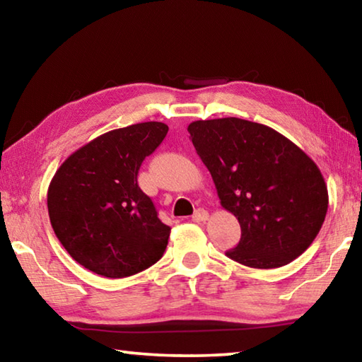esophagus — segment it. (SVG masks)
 I'll use <instances>...</instances> for the list:
<instances>
[{
  "instance_id": "esophagus-1",
  "label": "esophagus",
  "mask_w": 362,
  "mask_h": 362,
  "mask_svg": "<svg viewBox=\"0 0 362 362\" xmlns=\"http://www.w3.org/2000/svg\"><path fill=\"white\" fill-rule=\"evenodd\" d=\"M207 218H209V214H207V211H204V209H196L192 216L193 222H206Z\"/></svg>"
}]
</instances>
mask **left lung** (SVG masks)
<instances>
[{
    "label": "left lung",
    "instance_id": "1",
    "mask_svg": "<svg viewBox=\"0 0 362 362\" xmlns=\"http://www.w3.org/2000/svg\"><path fill=\"white\" fill-rule=\"evenodd\" d=\"M189 139L241 225L226 257L250 268H279L315 241L329 204L313 159L272 127L240 118L193 121Z\"/></svg>",
    "mask_w": 362,
    "mask_h": 362
}]
</instances>
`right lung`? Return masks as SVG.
<instances>
[{"mask_svg":"<svg viewBox=\"0 0 362 362\" xmlns=\"http://www.w3.org/2000/svg\"><path fill=\"white\" fill-rule=\"evenodd\" d=\"M168 131L156 121L110 131L57 169L47 189L49 218L79 265L105 278H126L163 257L170 228L140 189L137 174Z\"/></svg>","mask_w":362,"mask_h":362,"instance_id":"right-lung-1","label":"right lung"}]
</instances>
